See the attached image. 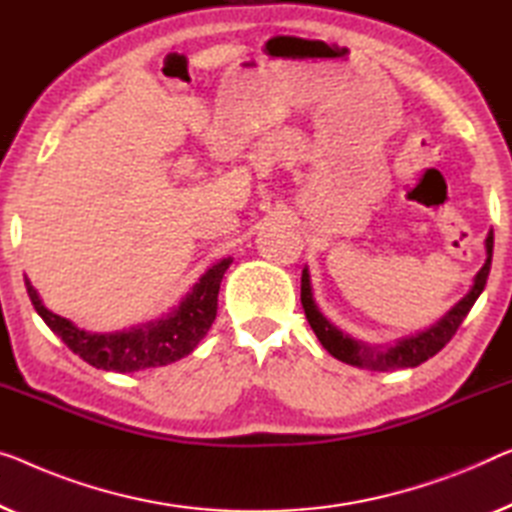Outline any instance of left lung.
<instances>
[{
  "label": "left lung",
  "mask_w": 512,
  "mask_h": 512,
  "mask_svg": "<svg viewBox=\"0 0 512 512\" xmlns=\"http://www.w3.org/2000/svg\"><path fill=\"white\" fill-rule=\"evenodd\" d=\"M492 248H494V236L490 232L485 239L487 259L483 269L476 273L474 285H471L469 294L464 296L462 301H457L437 324L430 326V329H425L416 335H409V338H402L395 342L393 347H370L365 345V342H356L354 338H349V335H345L340 329H335L329 319L319 312L315 299H312L308 269H303V276H301V303L305 310V319H308L310 329L315 331L326 352L342 363L356 365V368L379 370V372L416 368V365L425 363L427 358H432L448 345V340H451L455 331L460 329L464 317H467L469 310L474 308L478 296L483 294L487 276H490V266H492Z\"/></svg>",
  "instance_id": "8db88e82"
}]
</instances>
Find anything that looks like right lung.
I'll list each match as a JSON object with an SVG mask.
<instances>
[{"instance_id": "1", "label": "right lung", "mask_w": 512, "mask_h": 512, "mask_svg": "<svg viewBox=\"0 0 512 512\" xmlns=\"http://www.w3.org/2000/svg\"><path fill=\"white\" fill-rule=\"evenodd\" d=\"M230 264L232 257L213 264L170 315L114 333H89L78 329L73 322L45 308L32 282L25 280V285L38 315L73 354L98 370L135 372L179 361L200 345L216 319L220 282Z\"/></svg>"}]
</instances>
